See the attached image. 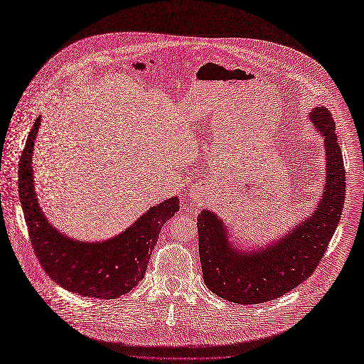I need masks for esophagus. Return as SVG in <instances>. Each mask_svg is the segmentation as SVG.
<instances>
[{
  "label": "esophagus",
  "instance_id": "esophagus-1",
  "mask_svg": "<svg viewBox=\"0 0 364 364\" xmlns=\"http://www.w3.org/2000/svg\"><path fill=\"white\" fill-rule=\"evenodd\" d=\"M189 192H191V198H192L193 200H200V199H203L205 192H203V189H202L200 186H192V188L189 189Z\"/></svg>",
  "mask_w": 364,
  "mask_h": 364
}]
</instances>
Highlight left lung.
Listing matches in <instances>:
<instances>
[{"label": "left lung", "mask_w": 364, "mask_h": 364, "mask_svg": "<svg viewBox=\"0 0 364 364\" xmlns=\"http://www.w3.org/2000/svg\"><path fill=\"white\" fill-rule=\"evenodd\" d=\"M309 119L323 136L326 178L314 210L284 235L266 245L245 249L235 245L223 220L212 210L198 215L199 257L206 287L219 297L256 304L274 300L303 283L321 260L336 232L346 195V173L336 125L326 107Z\"/></svg>", "instance_id": "left-lung-1"}]
</instances>
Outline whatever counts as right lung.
Listing matches in <instances>:
<instances>
[{"label":"right lung","mask_w":364,"mask_h":364,"mask_svg":"<svg viewBox=\"0 0 364 364\" xmlns=\"http://www.w3.org/2000/svg\"><path fill=\"white\" fill-rule=\"evenodd\" d=\"M41 125L37 118L18 169V193L34 252L47 274L64 289L95 299L129 293L145 276L162 226L179 210L178 196L149 208L129 228L107 240L84 242L60 232L40 206L33 155Z\"/></svg>","instance_id":"1"}]
</instances>
